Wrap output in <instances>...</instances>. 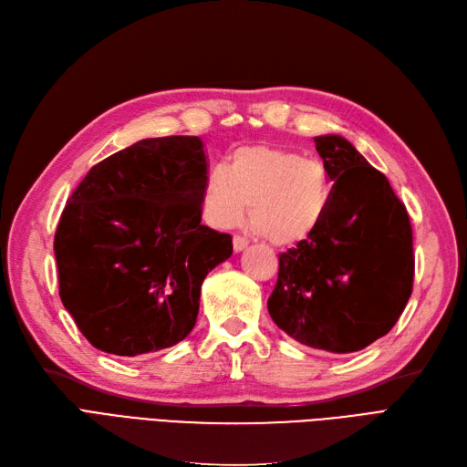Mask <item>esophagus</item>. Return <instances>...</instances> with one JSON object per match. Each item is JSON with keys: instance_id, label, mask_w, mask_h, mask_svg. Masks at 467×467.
<instances>
[{"instance_id": "34e87169", "label": "esophagus", "mask_w": 467, "mask_h": 467, "mask_svg": "<svg viewBox=\"0 0 467 467\" xmlns=\"http://www.w3.org/2000/svg\"><path fill=\"white\" fill-rule=\"evenodd\" d=\"M246 246H248V240H246L244 236L236 234V236L233 238V248H234V252H243Z\"/></svg>"}]
</instances>
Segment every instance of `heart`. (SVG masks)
Here are the masks:
<instances>
[{"mask_svg":"<svg viewBox=\"0 0 467 467\" xmlns=\"http://www.w3.org/2000/svg\"><path fill=\"white\" fill-rule=\"evenodd\" d=\"M248 203L255 231L272 244L293 246L322 227L332 180L316 159L275 145H243L224 167L207 172L202 213L212 227L231 229L243 223Z\"/></svg>","mask_w":467,"mask_h":467,"instance_id":"b5f03b06","label":"heart"}]
</instances>
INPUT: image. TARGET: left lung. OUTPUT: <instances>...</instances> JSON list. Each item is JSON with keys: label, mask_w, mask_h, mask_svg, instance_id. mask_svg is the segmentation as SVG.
Here are the masks:
<instances>
[{"label": "left lung", "mask_w": 467, "mask_h": 467, "mask_svg": "<svg viewBox=\"0 0 467 467\" xmlns=\"http://www.w3.org/2000/svg\"><path fill=\"white\" fill-rule=\"evenodd\" d=\"M332 203L322 227L279 254L267 310L314 349L353 353L386 336L413 289V233L388 178L341 135L314 138Z\"/></svg>", "instance_id": "left-lung-1"}]
</instances>
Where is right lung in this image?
<instances>
[{"mask_svg": "<svg viewBox=\"0 0 467 467\" xmlns=\"http://www.w3.org/2000/svg\"><path fill=\"white\" fill-rule=\"evenodd\" d=\"M203 143L169 135L133 143L88 171L54 236L59 298L93 348L161 351L195 326L202 283L233 254L202 224Z\"/></svg>", "mask_w": 467, "mask_h": 467, "instance_id": "1", "label": "right lung"}]
</instances>
